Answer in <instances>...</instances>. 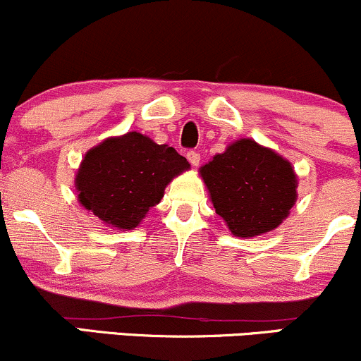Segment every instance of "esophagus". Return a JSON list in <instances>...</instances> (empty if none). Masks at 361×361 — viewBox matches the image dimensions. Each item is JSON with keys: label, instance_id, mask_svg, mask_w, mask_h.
<instances>
[{"label": "esophagus", "instance_id": "esophagus-1", "mask_svg": "<svg viewBox=\"0 0 361 361\" xmlns=\"http://www.w3.org/2000/svg\"><path fill=\"white\" fill-rule=\"evenodd\" d=\"M186 159L190 161V164H192V166H198V164H200V154H198L197 151L186 152Z\"/></svg>", "mask_w": 361, "mask_h": 361}]
</instances>
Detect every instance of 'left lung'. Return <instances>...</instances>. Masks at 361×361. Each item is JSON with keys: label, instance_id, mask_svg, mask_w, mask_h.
I'll list each match as a JSON object with an SVG mask.
<instances>
[{"label": "left lung", "instance_id": "8db88e82", "mask_svg": "<svg viewBox=\"0 0 361 361\" xmlns=\"http://www.w3.org/2000/svg\"><path fill=\"white\" fill-rule=\"evenodd\" d=\"M215 214L238 238L276 229L297 202L292 163L252 139H238L200 169Z\"/></svg>", "mask_w": 361, "mask_h": 361}]
</instances>
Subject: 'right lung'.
Instances as JSON below:
<instances>
[{"label":"right lung","mask_w":361,"mask_h":361,"mask_svg":"<svg viewBox=\"0 0 361 361\" xmlns=\"http://www.w3.org/2000/svg\"><path fill=\"white\" fill-rule=\"evenodd\" d=\"M190 169L188 161L168 144L140 132L109 137L91 147L78 168V202L105 226L135 229L164 188Z\"/></svg>","instance_id":"right-lung-1"}]
</instances>
